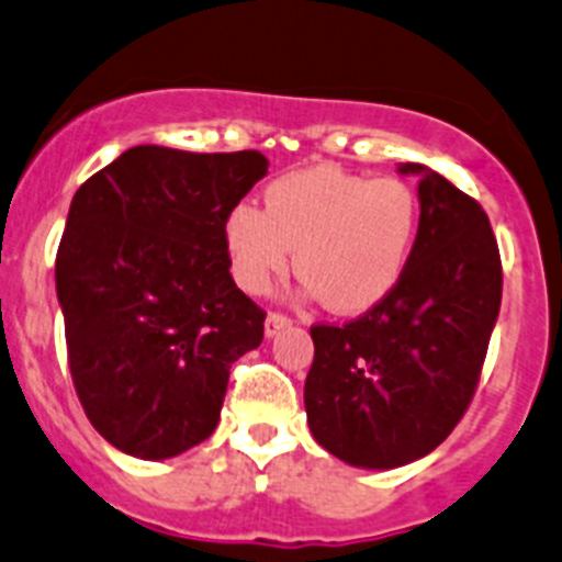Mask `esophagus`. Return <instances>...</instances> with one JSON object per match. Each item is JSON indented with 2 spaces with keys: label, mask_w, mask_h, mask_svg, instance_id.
I'll return each instance as SVG.
<instances>
[{
  "label": "esophagus",
  "mask_w": 562,
  "mask_h": 562,
  "mask_svg": "<svg viewBox=\"0 0 562 562\" xmlns=\"http://www.w3.org/2000/svg\"><path fill=\"white\" fill-rule=\"evenodd\" d=\"M288 326H291V318H288V315L269 313V315H266L263 331H266V337H274V335H280L282 329H288Z\"/></svg>",
  "instance_id": "obj_1"
}]
</instances>
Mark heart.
Listing matches in <instances>:
<instances>
[{
    "instance_id": "b5f03b06",
    "label": "heart",
    "mask_w": 562,
    "mask_h": 562,
    "mask_svg": "<svg viewBox=\"0 0 562 562\" xmlns=\"http://www.w3.org/2000/svg\"><path fill=\"white\" fill-rule=\"evenodd\" d=\"M263 203H238L225 220L233 277L255 296L285 274L296 249L304 296L362 315L395 291L417 241L419 200L397 178L315 165L271 181Z\"/></svg>"
}]
</instances>
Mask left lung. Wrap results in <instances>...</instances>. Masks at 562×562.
<instances>
[{
    "label": "left lung",
    "mask_w": 562,
    "mask_h": 562,
    "mask_svg": "<svg viewBox=\"0 0 562 562\" xmlns=\"http://www.w3.org/2000/svg\"><path fill=\"white\" fill-rule=\"evenodd\" d=\"M419 231L395 291L346 326H313L304 408L315 442L359 470L437 450L464 417L503 299L497 238L481 205L426 165Z\"/></svg>",
    "instance_id": "8db88e82"
}]
</instances>
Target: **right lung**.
I'll return each instance as SVG.
<instances>
[{"label": "right lung", "instance_id": "right-lung-1", "mask_svg": "<svg viewBox=\"0 0 562 562\" xmlns=\"http://www.w3.org/2000/svg\"><path fill=\"white\" fill-rule=\"evenodd\" d=\"M266 172L258 150L136 145L70 200L54 269L70 375L92 428L134 459L209 439L233 362L263 340L225 220Z\"/></svg>", "mask_w": 562, "mask_h": 562}]
</instances>
